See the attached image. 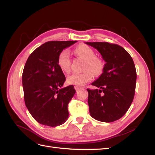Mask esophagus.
<instances>
[{"instance_id":"1","label":"esophagus","mask_w":155,"mask_h":155,"mask_svg":"<svg viewBox=\"0 0 155 155\" xmlns=\"http://www.w3.org/2000/svg\"><path fill=\"white\" fill-rule=\"evenodd\" d=\"M81 87H78V86H74V89L76 90V91H78V90H79V88H80Z\"/></svg>"}]
</instances>
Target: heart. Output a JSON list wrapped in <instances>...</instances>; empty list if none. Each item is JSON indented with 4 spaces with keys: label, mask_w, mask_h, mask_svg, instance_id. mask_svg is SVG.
I'll list each match as a JSON object with an SVG mask.
<instances>
[{
    "label": "heart",
    "mask_w": 155,
    "mask_h": 155,
    "mask_svg": "<svg viewBox=\"0 0 155 155\" xmlns=\"http://www.w3.org/2000/svg\"><path fill=\"white\" fill-rule=\"evenodd\" d=\"M74 52L84 58L85 62L84 70L82 73H74L67 78V83L76 86H83L90 82L94 75H99L104 68V62L99 57H95L94 51L86 45H80L74 49ZM57 63L59 68L64 72H69L71 70V61L69 52L64 50L58 54Z\"/></svg>",
    "instance_id": "obj_1"
}]
</instances>
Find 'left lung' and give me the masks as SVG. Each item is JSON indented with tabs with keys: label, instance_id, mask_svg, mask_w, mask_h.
Segmentation results:
<instances>
[{
	"label": "left lung",
	"instance_id": "left-lung-1",
	"mask_svg": "<svg viewBox=\"0 0 155 155\" xmlns=\"http://www.w3.org/2000/svg\"><path fill=\"white\" fill-rule=\"evenodd\" d=\"M85 43L96 48L106 62L103 73L92 83L99 89H87L91 116L105 123L118 120L129 108L135 93L137 72L133 58L116 44Z\"/></svg>",
	"mask_w": 155,
	"mask_h": 155
}]
</instances>
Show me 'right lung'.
Returning <instances> with one entry per match:
<instances>
[{"mask_svg":"<svg viewBox=\"0 0 155 155\" xmlns=\"http://www.w3.org/2000/svg\"><path fill=\"white\" fill-rule=\"evenodd\" d=\"M77 41H49L29 56L22 72L26 107L38 123L48 127L64 123L68 104L75 94L73 85L62 88L66 78L59 68L58 54Z\"/></svg>","mask_w":155,"mask_h":155,"instance_id":"add662e5","label":"right lung"}]
</instances>
